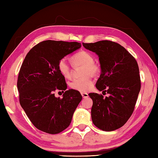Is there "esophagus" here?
<instances>
[{
  "mask_svg": "<svg viewBox=\"0 0 158 158\" xmlns=\"http://www.w3.org/2000/svg\"><path fill=\"white\" fill-rule=\"evenodd\" d=\"M81 96H82L83 98H88V97L89 96L88 93H85V92H81Z\"/></svg>",
  "mask_w": 158,
  "mask_h": 158,
  "instance_id": "1",
  "label": "esophagus"
}]
</instances>
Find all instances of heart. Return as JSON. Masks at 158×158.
<instances>
[{
	"instance_id": "b5f03b06",
	"label": "heart",
	"mask_w": 158,
	"mask_h": 158,
	"mask_svg": "<svg viewBox=\"0 0 158 158\" xmlns=\"http://www.w3.org/2000/svg\"><path fill=\"white\" fill-rule=\"evenodd\" d=\"M71 61L74 66H83L81 70V74L83 75L73 79L69 83L70 87L79 92L88 91L94 85L92 75L97 76L100 72V66L94 62V58L92 53L84 50L75 53L71 57ZM58 69L60 74L66 78H69L71 75V69L66 59L62 58L60 60Z\"/></svg>"
}]
</instances>
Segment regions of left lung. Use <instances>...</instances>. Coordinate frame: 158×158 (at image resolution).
I'll use <instances>...</instances> for the list:
<instances>
[{"mask_svg": "<svg viewBox=\"0 0 158 158\" xmlns=\"http://www.w3.org/2000/svg\"><path fill=\"white\" fill-rule=\"evenodd\" d=\"M85 48L99 56L101 74L96 87L109 94L105 97L90 93L93 100L91 115L98 128L110 132L125 124L135 110L140 89L139 69L136 59L119 43L100 41L84 43Z\"/></svg>", "mask_w": 158, "mask_h": 158, "instance_id": "1", "label": "left lung"}]
</instances>
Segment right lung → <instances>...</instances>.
Segmentation results:
<instances>
[{"instance_id": "1", "label": "right lung", "mask_w": 158, "mask_h": 158, "mask_svg": "<svg viewBox=\"0 0 158 158\" xmlns=\"http://www.w3.org/2000/svg\"><path fill=\"white\" fill-rule=\"evenodd\" d=\"M81 48L78 42L48 40L33 47L20 68L17 86L20 105L32 123L43 132L56 135L67 128L82 96L70 89L56 98V90L67 88L58 64Z\"/></svg>"}]
</instances>
